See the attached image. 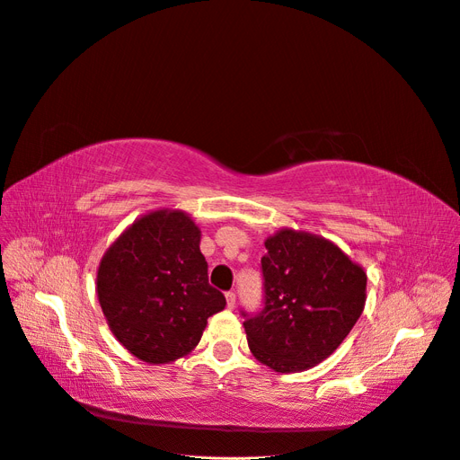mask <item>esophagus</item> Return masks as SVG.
I'll return each mask as SVG.
<instances>
[{"instance_id": "1", "label": "esophagus", "mask_w": 460, "mask_h": 460, "mask_svg": "<svg viewBox=\"0 0 460 460\" xmlns=\"http://www.w3.org/2000/svg\"><path fill=\"white\" fill-rule=\"evenodd\" d=\"M226 300H227V305L233 309L234 305H236V294L233 292V290H229V292H226Z\"/></svg>"}]
</instances>
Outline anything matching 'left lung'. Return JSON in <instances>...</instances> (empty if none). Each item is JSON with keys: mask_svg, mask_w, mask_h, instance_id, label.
I'll return each mask as SVG.
<instances>
[{"mask_svg": "<svg viewBox=\"0 0 460 460\" xmlns=\"http://www.w3.org/2000/svg\"><path fill=\"white\" fill-rule=\"evenodd\" d=\"M263 307L246 314L254 358L277 373L327 359L363 314L367 275L342 250L317 234L283 229L265 241Z\"/></svg>", "mask_w": 460, "mask_h": 460, "instance_id": "left-lung-1", "label": "left lung"}]
</instances>
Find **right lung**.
I'll list each match as a JSON object with an SVG mask.
<instances>
[{"instance_id": "right-lung-1", "label": "right lung", "mask_w": 460, "mask_h": 460, "mask_svg": "<svg viewBox=\"0 0 460 460\" xmlns=\"http://www.w3.org/2000/svg\"><path fill=\"white\" fill-rule=\"evenodd\" d=\"M200 229L180 210L137 219L102 256L97 296L114 336L146 363H170L199 344L206 321L226 307L208 283Z\"/></svg>"}]
</instances>
